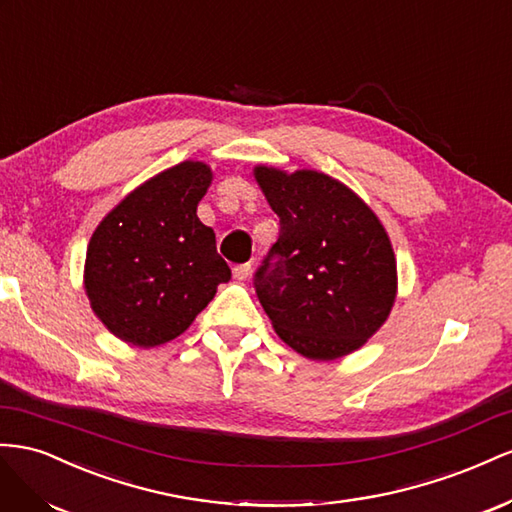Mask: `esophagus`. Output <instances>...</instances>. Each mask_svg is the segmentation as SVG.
Masks as SVG:
<instances>
[{
    "mask_svg": "<svg viewBox=\"0 0 512 512\" xmlns=\"http://www.w3.org/2000/svg\"><path fill=\"white\" fill-rule=\"evenodd\" d=\"M251 264H240V266H236L233 268V279H238V281H246L248 276H251Z\"/></svg>",
    "mask_w": 512,
    "mask_h": 512,
    "instance_id": "obj_1",
    "label": "esophagus"
}]
</instances>
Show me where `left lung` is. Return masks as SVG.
<instances>
[{"label":"left lung","instance_id":"left-lung-1","mask_svg":"<svg viewBox=\"0 0 512 512\" xmlns=\"http://www.w3.org/2000/svg\"><path fill=\"white\" fill-rule=\"evenodd\" d=\"M253 175L281 223L255 276L274 332L311 360L356 352L386 324L397 300L388 231L352 188L326 173L257 165Z\"/></svg>","mask_w":512,"mask_h":512}]
</instances>
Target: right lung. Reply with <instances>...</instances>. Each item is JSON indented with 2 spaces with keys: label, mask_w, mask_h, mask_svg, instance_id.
<instances>
[{
  "label": "right lung",
  "mask_w": 512,
  "mask_h": 512,
  "mask_svg": "<svg viewBox=\"0 0 512 512\" xmlns=\"http://www.w3.org/2000/svg\"><path fill=\"white\" fill-rule=\"evenodd\" d=\"M210 184V165L184 160L139 184L94 229L83 287L113 337L145 349L169 343L229 281L214 231L197 216Z\"/></svg>",
  "instance_id": "obj_1"
}]
</instances>
